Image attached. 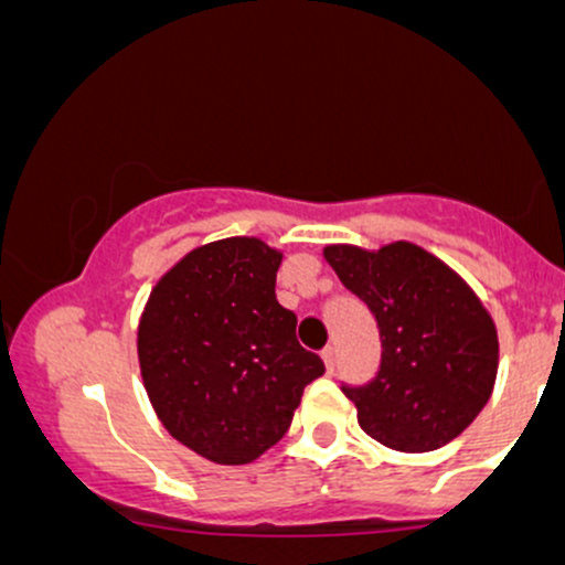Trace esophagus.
I'll list each match as a JSON object with an SVG mask.
<instances>
[{"instance_id": "esophagus-1", "label": "esophagus", "mask_w": 565, "mask_h": 565, "mask_svg": "<svg viewBox=\"0 0 565 565\" xmlns=\"http://www.w3.org/2000/svg\"><path fill=\"white\" fill-rule=\"evenodd\" d=\"M321 359L323 364H327L329 372H334V364H337V348L334 345H327L321 350Z\"/></svg>"}]
</instances>
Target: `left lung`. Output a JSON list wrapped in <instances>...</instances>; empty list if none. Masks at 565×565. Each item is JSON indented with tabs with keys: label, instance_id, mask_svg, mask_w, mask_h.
I'll return each instance as SVG.
<instances>
[{
	"label": "left lung",
	"instance_id": "left-lung-1",
	"mask_svg": "<svg viewBox=\"0 0 565 565\" xmlns=\"http://www.w3.org/2000/svg\"><path fill=\"white\" fill-rule=\"evenodd\" d=\"M323 257L369 305L382 337L377 377L364 387H342L359 408V425L395 451L446 446L494 391L499 340L481 297L412 242L380 249L329 244Z\"/></svg>",
	"mask_w": 565,
	"mask_h": 565
}]
</instances>
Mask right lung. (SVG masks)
<instances>
[{
	"instance_id": "right-lung-1",
	"label": "right lung",
	"mask_w": 565,
	"mask_h": 565,
	"mask_svg": "<svg viewBox=\"0 0 565 565\" xmlns=\"http://www.w3.org/2000/svg\"><path fill=\"white\" fill-rule=\"evenodd\" d=\"M284 252L257 236L191 249L159 278L138 323L142 385L172 438L217 465L255 462L289 430L323 361L276 300Z\"/></svg>"
}]
</instances>
